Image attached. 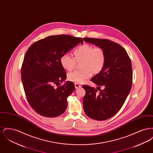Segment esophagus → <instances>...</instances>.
Wrapping results in <instances>:
<instances>
[{"mask_svg": "<svg viewBox=\"0 0 153 153\" xmlns=\"http://www.w3.org/2000/svg\"><path fill=\"white\" fill-rule=\"evenodd\" d=\"M74 86H75V88H76V89L81 87V85H80V84H77V83H75V84H74Z\"/></svg>", "mask_w": 153, "mask_h": 153, "instance_id": "34e87169", "label": "esophagus"}]
</instances>
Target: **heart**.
I'll use <instances>...</instances> for the list:
<instances>
[{"mask_svg": "<svg viewBox=\"0 0 153 153\" xmlns=\"http://www.w3.org/2000/svg\"><path fill=\"white\" fill-rule=\"evenodd\" d=\"M73 54L74 58L65 53L61 56L60 63L61 66L68 71L74 68L77 62L82 61L81 71H74L69 73L68 79L76 83H84L93 73L101 72L105 62V54L100 47H94L90 44H84L76 48Z\"/></svg>", "mask_w": 153, "mask_h": 153, "instance_id": "heart-1", "label": "heart"}]
</instances>
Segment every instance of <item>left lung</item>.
Wrapping results in <instances>:
<instances>
[{"label": "left lung", "instance_id": "left-lung-1", "mask_svg": "<svg viewBox=\"0 0 153 153\" xmlns=\"http://www.w3.org/2000/svg\"><path fill=\"white\" fill-rule=\"evenodd\" d=\"M85 42L100 47L105 54V62L101 72L91 79L97 87L83 85L86 94L83 108L88 117L104 120L114 116L123 105L132 83L131 59L119 44L106 39L84 38ZM102 86L104 89H100ZM97 90L100 92L97 94Z\"/></svg>", "mask_w": 153, "mask_h": 153}]
</instances>
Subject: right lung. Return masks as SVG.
<instances>
[{"label": "right lung", "mask_w": 153, "mask_h": 153, "mask_svg": "<svg viewBox=\"0 0 153 153\" xmlns=\"http://www.w3.org/2000/svg\"><path fill=\"white\" fill-rule=\"evenodd\" d=\"M81 38L69 35L48 36L33 44L26 52L21 69L22 84L30 105L39 115L58 117L67 107V98L75 89L71 81L57 88L65 80V69L61 65L62 55L79 44Z\"/></svg>", "instance_id": "1"}]
</instances>
